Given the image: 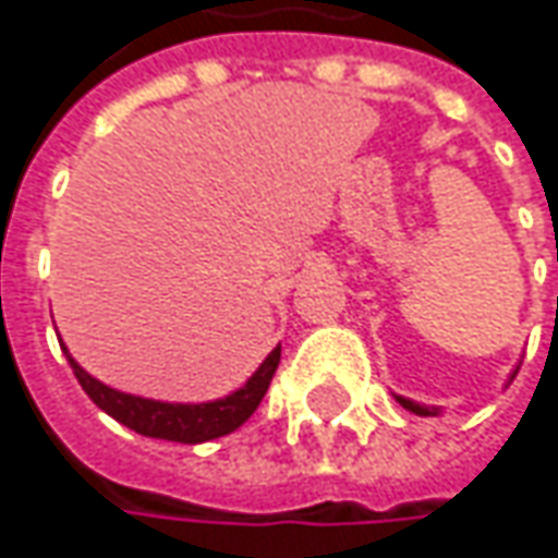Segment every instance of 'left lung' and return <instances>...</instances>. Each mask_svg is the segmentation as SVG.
<instances>
[{
  "mask_svg": "<svg viewBox=\"0 0 558 558\" xmlns=\"http://www.w3.org/2000/svg\"><path fill=\"white\" fill-rule=\"evenodd\" d=\"M397 400H400L402 409H409V412H415V415H430V412H427V409H424V405H418V402L402 400V397H397Z\"/></svg>",
  "mask_w": 558,
  "mask_h": 558,
  "instance_id": "left-lung-1",
  "label": "left lung"
}]
</instances>
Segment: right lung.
<instances>
[{
	"label": "right lung",
	"mask_w": 558,
	"mask_h": 558,
	"mask_svg": "<svg viewBox=\"0 0 558 558\" xmlns=\"http://www.w3.org/2000/svg\"><path fill=\"white\" fill-rule=\"evenodd\" d=\"M68 362L74 368V377L81 380V387L86 390V397L96 402L102 412H109L114 422L128 424L131 430L143 434V437L174 440V444H206V440H215V437H225V434L236 430L258 409V402L265 400V393L271 387V377L278 372L280 347L271 350V355L258 365V372L236 393L225 397V400L203 402V405H178V402L131 397V393L111 390L106 384H99L96 377L86 375L71 355H68Z\"/></svg>",
	"instance_id": "obj_1"
}]
</instances>
